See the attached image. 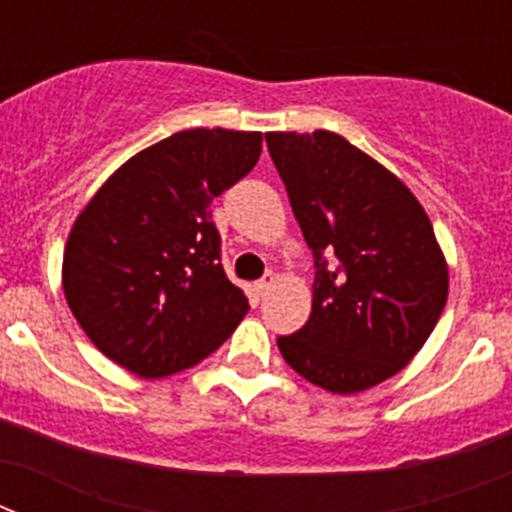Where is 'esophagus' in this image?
I'll return each mask as SVG.
<instances>
[{"label": "esophagus", "instance_id": "34e87169", "mask_svg": "<svg viewBox=\"0 0 512 512\" xmlns=\"http://www.w3.org/2000/svg\"><path fill=\"white\" fill-rule=\"evenodd\" d=\"M274 284H277V277H271V274H269V277H266V279H261V282L253 284V289H256V295L264 297L266 292H269V289L274 287Z\"/></svg>", "mask_w": 512, "mask_h": 512}]
</instances>
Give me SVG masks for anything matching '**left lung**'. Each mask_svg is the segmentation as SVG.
Wrapping results in <instances>:
<instances>
[{
  "mask_svg": "<svg viewBox=\"0 0 512 512\" xmlns=\"http://www.w3.org/2000/svg\"><path fill=\"white\" fill-rule=\"evenodd\" d=\"M315 256L310 320L277 338L284 361L356 395L413 361L449 300V264L413 192L330 130L266 133Z\"/></svg>",
  "mask_w": 512,
  "mask_h": 512,
  "instance_id": "8db88e82",
  "label": "left lung"
}]
</instances>
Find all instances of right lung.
Listing matches in <instances>:
<instances>
[{
    "label": "right lung",
    "instance_id": "1",
    "mask_svg": "<svg viewBox=\"0 0 512 512\" xmlns=\"http://www.w3.org/2000/svg\"><path fill=\"white\" fill-rule=\"evenodd\" d=\"M256 130L194 128L128 158L71 225L61 284L107 359L143 379L200 364L248 312L210 205L256 166Z\"/></svg>",
    "mask_w": 512,
    "mask_h": 512
}]
</instances>
